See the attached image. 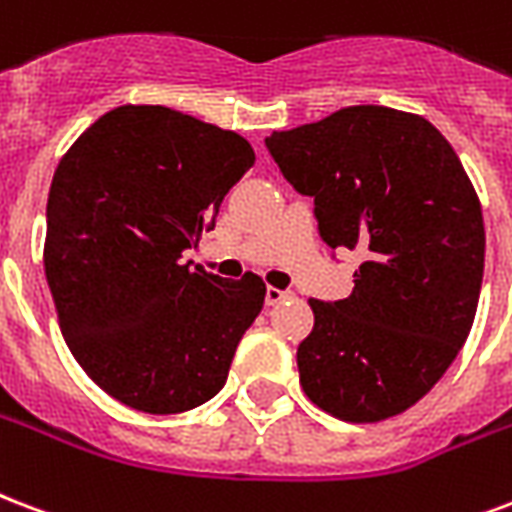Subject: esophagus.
<instances>
[{
  "label": "esophagus",
  "instance_id": "obj_1",
  "mask_svg": "<svg viewBox=\"0 0 512 512\" xmlns=\"http://www.w3.org/2000/svg\"><path fill=\"white\" fill-rule=\"evenodd\" d=\"M284 298H290V292L287 290H276V287H268V290H265V303H268V306H276V303H282Z\"/></svg>",
  "mask_w": 512,
  "mask_h": 512
}]
</instances>
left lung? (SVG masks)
Returning a JSON list of instances; mask_svg holds the SVG:
<instances>
[{
	"label": "left lung",
	"instance_id": "left-lung-1",
	"mask_svg": "<svg viewBox=\"0 0 512 512\" xmlns=\"http://www.w3.org/2000/svg\"><path fill=\"white\" fill-rule=\"evenodd\" d=\"M265 144L314 198L327 247L365 255L349 298L308 300L300 386L335 419H392L438 384L473 327L486 252L473 182L429 120L378 104L273 131Z\"/></svg>",
	"mask_w": 512,
	"mask_h": 512
}]
</instances>
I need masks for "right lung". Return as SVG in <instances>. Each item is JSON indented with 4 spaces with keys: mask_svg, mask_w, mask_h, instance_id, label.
<instances>
[{
    "mask_svg": "<svg viewBox=\"0 0 512 512\" xmlns=\"http://www.w3.org/2000/svg\"><path fill=\"white\" fill-rule=\"evenodd\" d=\"M252 166L244 136L161 104L115 107L58 161L42 252L58 325L93 384L128 408L182 413L225 384L265 284L179 257Z\"/></svg>",
    "mask_w": 512,
    "mask_h": 512,
    "instance_id": "right-lung-1",
    "label": "right lung"
}]
</instances>
